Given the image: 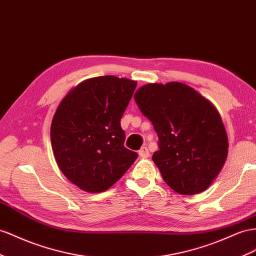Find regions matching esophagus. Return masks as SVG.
Returning a JSON list of instances; mask_svg holds the SVG:
<instances>
[{"label":"esophagus","instance_id":"1","mask_svg":"<svg viewBox=\"0 0 256 256\" xmlns=\"http://www.w3.org/2000/svg\"><path fill=\"white\" fill-rule=\"evenodd\" d=\"M139 156L142 157V158H146L150 156V152H148V148L146 146H143L141 148V150H139Z\"/></svg>","mask_w":256,"mask_h":256}]
</instances>
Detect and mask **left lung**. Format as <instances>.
Segmentation results:
<instances>
[{"label":"left lung","mask_w":256,"mask_h":256,"mask_svg":"<svg viewBox=\"0 0 256 256\" xmlns=\"http://www.w3.org/2000/svg\"><path fill=\"white\" fill-rule=\"evenodd\" d=\"M134 100L157 132L160 150L152 160L164 181L182 195L208 188L228 153L226 130L216 106L178 82L144 85Z\"/></svg>","instance_id":"obj_1"}]
</instances>
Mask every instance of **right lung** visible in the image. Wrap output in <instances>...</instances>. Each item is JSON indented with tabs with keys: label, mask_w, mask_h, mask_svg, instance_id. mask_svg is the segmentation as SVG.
Listing matches in <instances>:
<instances>
[{
	"label": "right lung",
	"mask_w": 256,
	"mask_h": 256,
	"mask_svg": "<svg viewBox=\"0 0 256 256\" xmlns=\"http://www.w3.org/2000/svg\"><path fill=\"white\" fill-rule=\"evenodd\" d=\"M136 82L113 75L86 80L68 92L54 115L52 152L68 181L88 192L108 190L138 158L124 146L120 118Z\"/></svg>",
	"instance_id": "add662e5"
}]
</instances>
